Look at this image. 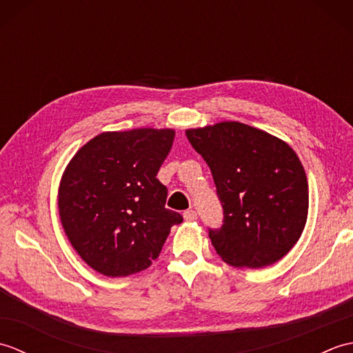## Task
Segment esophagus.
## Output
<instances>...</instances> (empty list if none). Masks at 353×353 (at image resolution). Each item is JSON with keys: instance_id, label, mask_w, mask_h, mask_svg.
Here are the masks:
<instances>
[{"instance_id": "1", "label": "esophagus", "mask_w": 353, "mask_h": 353, "mask_svg": "<svg viewBox=\"0 0 353 353\" xmlns=\"http://www.w3.org/2000/svg\"><path fill=\"white\" fill-rule=\"evenodd\" d=\"M183 219H185V221H188V223L196 221L197 220V214H196V211H192V209H190V211H185L183 212Z\"/></svg>"}]
</instances>
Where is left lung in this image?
Returning a JSON list of instances; mask_svg holds the SVG:
<instances>
[{
	"label": "left lung",
	"mask_w": 353,
	"mask_h": 353,
	"mask_svg": "<svg viewBox=\"0 0 353 353\" xmlns=\"http://www.w3.org/2000/svg\"><path fill=\"white\" fill-rule=\"evenodd\" d=\"M185 133L211 168L224 209L221 229L209 230L219 256L239 268H262L282 259L308 219V181L294 150L238 121Z\"/></svg>",
	"instance_id": "obj_1"
}]
</instances>
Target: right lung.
<instances>
[{
    "label": "right lung",
    "mask_w": 353,
    "mask_h": 353,
    "mask_svg": "<svg viewBox=\"0 0 353 353\" xmlns=\"http://www.w3.org/2000/svg\"><path fill=\"white\" fill-rule=\"evenodd\" d=\"M172 129L103 132L72 156L57 192L59 216L74 250L95 272L124 277L148 268L182 215L165 208L157 181Z\"/></svg>",
    "instance_id": "right-lung-1"
}]
</instances>
